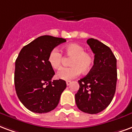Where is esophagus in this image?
I'll use <instances>...</instances> for the list:
<instances>
[{"label":"esophagus","mask_w":132,"mask_h":132,"mask_svg":"<svg viewBox=\"0 0 132 132\" xmlns=\"http://www.w3.org/2000/svg\"><path fill=\"white\" fill-rule=\"evenodd\" d=\"M71 81H69V80L66 81V85H67L68 86L70 85H71Z\"/></svg>","instance_id":"esophagus-1"}]
</instances>
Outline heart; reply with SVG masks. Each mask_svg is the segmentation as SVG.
Segmentation results:
<instances>
[{
  "label": "heart",
  "instance_id": "obj_1",
  "mask_svg": "<svg viewBox=\"0 0 132 132\" xmlns=\"http://www.w3.org/2000/svg\"><path fill=\"white\" fill-rule=\"evenodd\" d=\"M63 51L68 56L71 57L70 67L63 68L59 71L57 78L69 80L75 78L82 72L87 73L91 71L94 65V57L89 52H85L83 47L77 43H71L63 47ZM63 55L58 49L54 48L49 53L47 61L50 66L54 70L61 68Z\"/></svg>",
  "mask_w": 132,
  "mask_h": 132
}]
</instances>
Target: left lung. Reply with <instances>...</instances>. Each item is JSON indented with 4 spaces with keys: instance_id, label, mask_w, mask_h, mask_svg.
I'll return each mask as SVG.
<instances>
[{
    "instance_id": "left-lung-1",
    "label": "left lung",
    "mask_w": 132,
    "mask_h": 132,
    "mask_svg": "<svg viewBox=\"0 0 132 132\" xmlns=\"http://www.w3.org/2000/svg\"><path fill=\"white\" fill-rule=\"evenodd\" d=\"M87 43L94 54V65L89 73L78 80L76 103L84 113L96 114L113 100L117 83V60L111 49L98 40L89 38Z\"/></svg>"
}]
</instances>
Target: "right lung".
I'll use <instances>...</instances> for the list:
<instances>
[{"instance_id":"1","label":"right lung","mask_w":132,"mask_h":132,"mask_svg":"<svg viewBox=\"0 0 132 132\" xmlns=\"http://www.w3.org/2000/svg\"><path fill=\"white\" fill-rule=\"evenodd\" d=\"M66 39L43 36L21 49L15 61L14 85L22 104L34 113H48L56 108L66 89L63 80H52L54 71L47 61L49 53Z\"/></svg>"}]
</instances>
